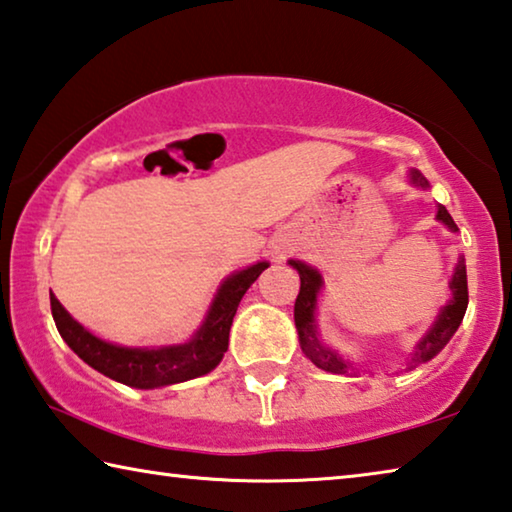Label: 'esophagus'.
<instances>
[{
  "instance_id": "esophagus-1",
  "label": "esophagus",
  "mask_w": 512,
  "mask_h": 512,
  "mask_svg": "<svg viewBox=\"0 0 512 512\" xmlns=\"http://www.w3.org/2000/svg\"><path fill=\"white\" fill-rule=\"evenodd\" d=\"M274 254H283V247H274Z\"/></svg>"
}]
</instances>
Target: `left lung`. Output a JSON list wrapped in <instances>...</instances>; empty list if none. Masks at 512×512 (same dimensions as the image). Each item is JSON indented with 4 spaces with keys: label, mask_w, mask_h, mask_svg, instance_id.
Masks as SVG:
<instances>
[{
    "label": "left lung",
    "mask_w": 512,
    "mask_h": 512,
    "mask_svg": "<svg viewBox=\"0 0 512 512\" xmlns=\"http://www.w3.org/2000/svg\"><path fill=\"white\" fill-rule=\"evenodd\" d=\"M410 186L429 190V181H426L424 174L420 170H410L408 174ZM435 220L442 222L447 226L451 233L458 231L456 222L451 220V215L447 213V208L438 204V213H435ZM288 265L295 267L299 272L301 286H299V295L295 301V326L299 333V345L301 351H304L306 358L311 360L313 365L320 367L324 372L331 374H347L349 370H354L347 358H342L338 351H333L326 342L320 338V331H317V320H315V311H317V299L322 295L324 288V279L320 270L306 265L304 261H295L290 258ZM449 292L451 297L445 306L440 308L438 315H435L433 324L429 326L420 342L415 345V351L410 354V367L426 363L440 354L445 349L447 342L451 340V335L458 331L460 322H463L465 311H467V270H465V258L458 256V263L454 267V274H451L449 281Z\"/></svg>",
    "instance_id": "left-lung-1"
}]
</instances>
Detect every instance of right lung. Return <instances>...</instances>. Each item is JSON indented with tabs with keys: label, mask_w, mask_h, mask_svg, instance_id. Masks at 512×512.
<instances>
[{
	"label": "right lung",
	"mask_w": 512,
	"mask_h": 512,
	"mask_svg": "<svg viewBox=\"0 0 512 512\" xmlns=\"http://www.w3.org/2000/svg\"><path fill=\"white\" fill-rule=\"evenodd\" d=\"M267 267L270 263L261 261L226 276L217 288L211 306H208L204 322L192 333V338L181 342V345H115V342L97 338L95 333H90L86 326L74 320L54 292H49V301H52V315L58 333L83 363H88L92 370L102 372L117 383L131 385L138 390H154L197 379V376L213 372L220 365L224 351L229 347V331L240 299L245 297L251 283Z\"/></svg>",
	"instance_id": "1"
}]
</instances>
